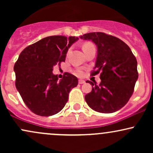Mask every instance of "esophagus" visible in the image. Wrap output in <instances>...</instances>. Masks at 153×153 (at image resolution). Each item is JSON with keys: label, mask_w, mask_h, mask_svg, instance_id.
Returning <instances> with one entry per match:
<instances>
[{"label": "esophagus", "mask_w": 153, "mask_h": 153, "mask_svg": "<svg viewBox=\"0 0 153 153\" xmlns=\"http://www.w3.org/2000/svg\"><path fill=\"white\" fill-rule=\"evenodd\" d=\"M78 82H79V84H83V83H85V80H79Z\"/></svg>", "instance_id": "34e87169"}]
</instances>
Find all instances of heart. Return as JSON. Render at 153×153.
I'll return each mask as SVG.
<instances>
[{
    "instance_id": "1",
    "label": "heart",
    "mask_w": 153,
    "mask_h": 153,
    "mask_svg": "<svg viewBox=\"0 0 153 153\" xmlns=\"http://www.w3.org/2000/svg\"><path fill=\"white\" fill-rule=\"evenodd\" d=\"M91 45H93L91 43H85L83 45H82V50L85 48H86V47L91 46ZM75 74L77 75H79V76H80V75H82V71H80V70H78V71H75Z\"/></svg>"
}]
</instances>
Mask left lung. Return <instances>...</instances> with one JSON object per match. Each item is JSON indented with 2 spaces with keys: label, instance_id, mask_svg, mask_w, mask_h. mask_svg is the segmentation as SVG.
<instances>
[{
  "label": "left lung",
  "instance_id": "left-lung-1",
  "mask_svg": "<svg viewBox=\"0 0 153 153\" xmlns=\"http://www.w3.org/2000/svg\"><path fill=\"white\" fill-rule=\"evenodd\" d=\"M97 47L96 65L91 75L101 72L99 85L89 80L92 91L85 96L87 104L101 113H113L127 104L138 79L137 62L127 45L115 36L91 32L80 36Z\"/></svg>",
  "mask_w": 153,
  "mask_h": 153
}]
</instances>
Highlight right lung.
Wrapping results in <instances>:
<instances>
[{"instance_id":"add662e5","label":"right lung","mask_w":153,"mask_h":153,"mask_svg":"<svg viewBox=\"0 0 153 153\" xmlns=\"http://www.w3.org/2000/svg\"><path fill=\"white\" fill-rule=\"evenodd\" d=\"M78 37L50 36L26 47L15 63L16 87L26 106L35 114H56L68 102L69 93L78 85L75 75L65 73L58 80L53 67L65 62L68 49Z\"/></svg>"}]
</instances>
